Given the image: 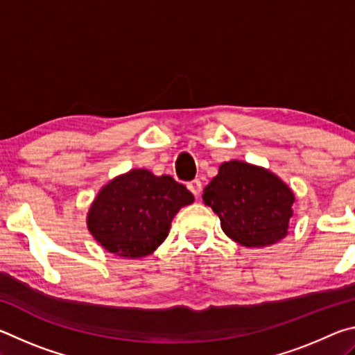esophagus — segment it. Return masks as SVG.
Instances as JSON below:
<instances>
[{
  "label": "esophagus",
  "mask_w": 355,
  "mask_h": 355,
  "mask_svg": "<svg viewBox=\"0 0 355 355\" xmlns=\"http://www.w3.org/2000/svg\"><path fill=\"white\" fill-rule=\"evenodd\" d=\"M188 189H189L196 197H199V194L202 192V182H200L199 178L191 180V182L188 183Z\"/></svg>",
  "instance_id": "1"
}]
</instances>
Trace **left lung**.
I'll use <instances>...</instances> for the list:
<instances>
[{
    "label": "left lung",
    "instance_id": "1",
    "mask_svg": "<svg viewBox=\"0 0 355 355\" xmlns=\"http://www.w3.org/2000/svg\"><path fill=\"white\" fill-rule=\"evenodd\" d=\"M202 197L219 216L225 235L245 248H264L286 236L294 194L269 171L228 161Z\"/></svg>",
    "mask_w": 355,
    "mask_h": 355
}]
</instances>
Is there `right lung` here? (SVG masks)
<instances>
[{
  "label": "right lung",
  "instance_id": "obj_1",
  "mask_svg": "<svg viewBox=\"0 0 355 355\" xmlns=\"http://www.w3.org/2000/svg\"><path fill=\"white\" fill-rule=\"evenodd\" d=\"M194 196L169 175L133 169L98 192L87 214V228L107 252L119 257L150 255L169 235L178 209Z\"/></svg>",
  "mask_w": 355,
  "mask_h": 355
}]
</instances>
